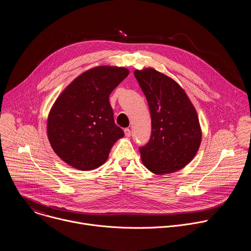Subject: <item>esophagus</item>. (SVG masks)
<instances>
[{
  "label": "esophagus",
  "mask_w": 251,
  "mask_h": 251,
  "mask_svg": "<svg viewBox=\"0 0 251 251\" xmlns=\"http://www.w3.org/2000/svg\"><path fill=\"white\" fill-rule=\"evenodd\" d=\"M124 133H125V136H126V137H130V136H131V130L128 129V128H126V129L124 130Z\"/></svg>",
  "instance_id": "1"
}]
</instances>
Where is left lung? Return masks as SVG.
Returning a JSON list of instances; mask_svg holds the SVG:
<instances>
[{
    "mask_svg": "<svg viewBox=\"0 0 251 251\" xmlns=\"http://www.w3.org/2000/svg\"><path fill=\"white\" fill-rule=\"evenodd\" d=\"M152 119V134L139 148L145 167L154 174L174 173L189 164L201 140L199 117L184 89L154 68L135 70Z\"/></svg>",
    "mask_w": 251,
    "mask_h": 251,
    "instance_id": "1",
    "label": "left lung"
}]
</instances>
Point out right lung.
I'll return each mask as SVG.
<instances>
[{
    "mask_svg": "<svg viewBox=\"0 0 251 251\" xmlns=\"http://www.w3.org/2000/svg\"><path fill=\"white\" fill-rule=\"evenodd\" d=\"M129 75L117 66L91 68L58 96L48 119V137L56 155L81 171L93 170L108 158L124 136L114 122L109 95Z\"/></svg>",
    "mask_w": 251,
    "mask_h": 251,
    "instance_id": "right-lung-1",
    "label": "right lung"
}]
</instances>
